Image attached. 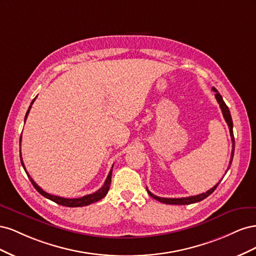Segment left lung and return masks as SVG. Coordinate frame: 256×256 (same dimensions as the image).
<instances>
[{"label":"left lung","mask_w":256,"mask_h":256,"mask_svg":"<svg viewBox=\"0 0 256 256\" xmlns=\"http://www.w3.org/2000/svg\"><path fill=\"white\" fill-rule=\"evenodd\" d=\"M212 90L216 92V102H218L220 108H221V111H222V114H223V118L224 120H226V122H228V126L230 128V138H232V143H233V148H232V154H230V164H228V170L230 168V164H232V161H233V157H234V150H235V140H234V134H233V120H232V116H230V110L228 106L226 104V102H223V98L222 96L219 94V92L216 90L214 88H212ZM221 182V180H220ZM220 182L216 184V186H214V187L212 189H209L207 192L205 193H200V194H198V196H188V198H159L157 196H154L152 193L146 188L147 190V193L148 194L154 198V200H159V202L161 203H164V204H172V205H189V204H193V203H198L200 202V200H203L204 198H206L207 196H209L212 194V193L216 190V188L218 187V184H220Z\"/></svg>","instance_id":"1"}]
</instances>
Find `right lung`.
<instances>
[{
	"instance_id": "1",
	"label": "right lung",
	"mask_w": 256,
	"mask_h": 256,
	"mask_svg": "<svg viewBox=\"0 0 256 256\" xmlns=\"http://www.w3.org/2000/svg\"><path fill=\"white\" fill-rule=\"evenodd\" d=\"M35 99H36V97L33 99V102H30V106H28V112H26V114L24 120H26V118H28V113H30V108H32V104H33L34 102H35ZM20 143H21V138H20ZM20 145H21V144H20ZM20 152H21V150H20ZM20 160H21L22 166H23V168H24V171H26L28 177L30 178V182H32V184L34 186V188H35L38 192H40L42 196H44V198H47L53 200L54 203L60 204V205H62V206H66V207H82V206H88V205H90V204H92V203L98 202L99 200L104 198L106 196V193H108V191H109V188H110L111 177H112V168H113V166H112V168H111V171L109 172V175H108L106 180V182H104L102 187L100 188L99 190H97L96 192L92 193V194L84 196L79 198H62V196H52V194H50V193H47L46 191H44V190L40 187V186H38V184L33 180V178L30 176V174L26 172V166H24V164H23L21 154H20Z\"/></svg>"
}]
</instances>
